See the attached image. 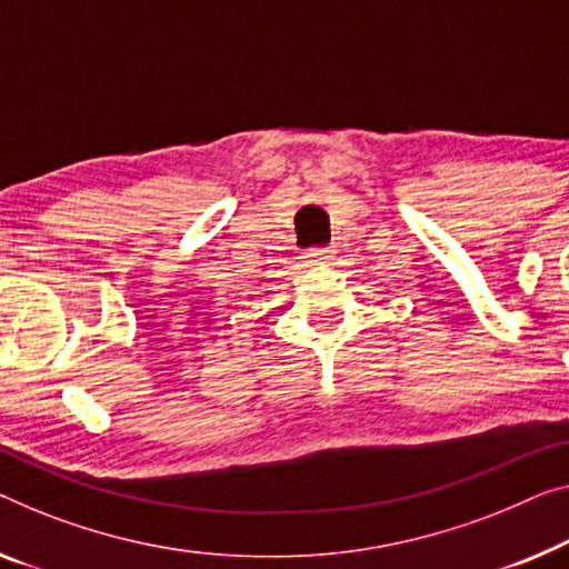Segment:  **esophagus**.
<instances>
[{
	"instance_id": "1",
	"label": "esophagus",
	"mask_w": 569,
	"mask_h": 569,
	"mask_svg": "<svg viewBox=\"0 0 569 569\" xmlns=\"http://www.w3.org/2000/svg\"><path fill=\"white\" fill-rule=\"evenodd\" d=\"M329 248H311L309 252H307V258H309V262H321V260H327L329 258Z\"/></svg>"
}]
</instances>
